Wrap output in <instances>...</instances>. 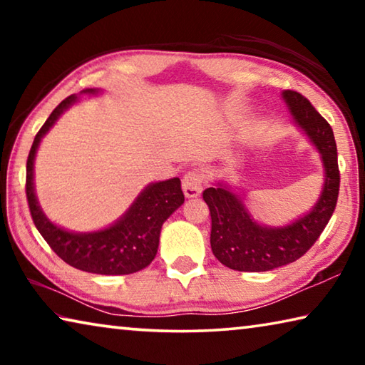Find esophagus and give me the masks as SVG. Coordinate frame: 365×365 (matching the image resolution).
<instances>
[{"mask_svg": "<svg viewBox=\"0 0 365 365\" xmlns=\"http://www.w3.org/2000/svg\"><path fill=\"white\" fill-rule=\"evenodd\" d=\"M183 193L187 197H196L200 196L202 190V174L197 169H191L183 175L182 180Z\"/></svg>", "mask_w": 365, "mask_h": 365, "instance_id": "esophagus-1", "label": "esophagus"}]
</instances>
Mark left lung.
Here are the masks:
<instances>
[{
    "instance_id": "1",
    "label": "left lung",
    "mask_w": 365,
    "mask_h": 365,
    "mask_svg": "<svg viewBox=\"0 0 365 365\" xmlns=\"http://www.w3.org/2000/svg\"><path fill=\"white\" fill-rule=\"evenodd\" d=\"M283 100L294 120L304 128L322 154L325 168L322 195L312 211L292 225L267 228L252 220L242 197L224 185L202 191V200L211 212L212 252L222 264L233 270L265 272L294 262L317 242L336 207L339 169L330 123L298 91H283Z\"/></svg>"
}]
</instances>
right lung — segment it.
<instances>
[{
  "mask_svg": "<svg viewBox=\"0 0 365 365\" xmlns=\"http://www.w3.org/2000/svg\"><path fill=\"white\" fill-rule=\"evenodd\" d=\"M95 93V90H85ZM77 100L67 96L53 110L35 135L27 158L26 195L36 230L56 255L72 267L100 275H127L145 269L154 259L164 220L185 201L180 178H170L148 187L132 207L113 227L93 233H72L49 222L36 202L34 191V160L40 140L63 110Z\"/></svg>",
  "mask_w": 365,
  "mask_h": 365,
  "instance_id": "obj_1",
  "label": "right lung"
}]
</instances>
